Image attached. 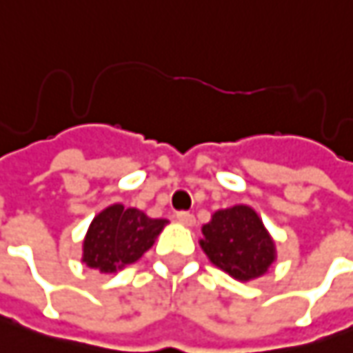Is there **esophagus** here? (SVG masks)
Returning <instances> with one entry per match:
<instances>
[{
    "instance_id": "1",
    "label": "esophagus",
    "mask_w": 353,
    "mask_h": 353,
    "mask_svg": "<svg viewBox=\"0 0 353 353\" xmlns=\"http://www.w3.org/2000/svg\"><path fill=\"white\" fill-rule=\"evenodd\" d=\"M176 220L179 222H183L184 225H194V222H196V218H194V214L192 212H176Z\"/></svg>"
}]
</instances>
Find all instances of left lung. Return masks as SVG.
Listing matches in <instances>:
<instances>
[{
    "mask_svg": "<svg viewBox=\"0 0 353 353\" xmlns=\"http://www.w3.org/2000/svg\"><path fill=\"white\" fill-rule=\"evenodd\" d=\"M200 245L210 261L234 279L250 281L263 275L275 261V245L263 222L250 206L218 210L202 228Z\"/></svg>",
    "mask_w": 353,
    "mask_h": 353,
    "instance_id": "left-lung-1",
    "label": "left lung"
}]
</instances>
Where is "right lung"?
<instances>
[{
    "label": "right lung",
    "mask_w": 353,
    "mask_h": 353,
    "mask_svg": "<svg viewBox=\"0 0 353 353\" xmlns=\"http://www.w3.org/2000/svg\"><path fill=\"white\" fill-rule=\"evenodd\" d=\"M165 224L167 220L147 218L137 208L114 204L90 224L82 261L102 273H116L117 269L135 263L155 243Z\"/></svg>",
    "instance_id": "add662e5"
}]
</instances>
